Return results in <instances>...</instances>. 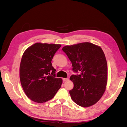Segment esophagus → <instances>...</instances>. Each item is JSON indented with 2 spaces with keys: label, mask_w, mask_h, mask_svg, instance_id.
Returning a JSON list of instances; mask_svg holds the SVG:
<instances>
[{
  "label": "esophagus",
  "mask_w": 127,
  "mask_h": 127,
  "mask_svg": "<svg viewBox=\"0 0 127 127\" xmlns=\"http://www.w3.org/2000/svg\"><path fill=\"white\" fill-rule=\"evenodd\" d=\"M63 79V82H66V81H68V80H69V79L68 78H64Z\"/></svg>",
  "instance_id": "34e87169"
}]
</instances>
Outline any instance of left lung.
Returning a JSON list of instances; mask_svg holds the SVG:
<instances>
[{"instance_id":"obj_1","label":"left lung","mask_w":127,"mask_h":127,"mask_svg":"<svg viewBox=\"0 0 127 127\" xmlns=\"http://www.w3.org/2000/svg\"><path fill=\"white\" fill-rule=\"evenodd\" d=\"M72 63L70 79L74 88L69 91L72 100L84 107L96 103L106 90L107 64L102 48L90 42L66 45L62 49Z\"/></svg>"}]
</instances>
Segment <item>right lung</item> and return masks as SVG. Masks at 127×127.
Segmentation results:
<instances>
[{
	"label": "right lung",
	"mask_w": 127,
	"mask_h": 127,
	"mask_svg": "<svg viewBox=\"0 0 127 127\" xmlns=\"http://www.w3.org/2000/svg\"><path fill=\"white\" fill-rule=\"evenodd\" d=\"M61 44L36 43L22 56L20 78L25 94L32 101L43 103L54 97L63 83L56 78L51 61Z\"/></svg>",
	"instance_id": "add662e5"
}]
</instances>
